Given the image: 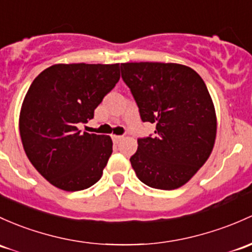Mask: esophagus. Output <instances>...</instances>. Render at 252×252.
<instances>
[{"instance_id":"esophagus-1","label":"esophagus","mask_w":252,"mask_h":252,"mask_svg":"<svg viewBox=\"0 0 252 252\" xmlns=\"http://www.w3.org/2000/svg\"><path fill=\"white\" fill-rule=\"evenodd\" d=\"M122 139H123V136H122V135H112V140L115 144H118Z\"/></svg>"}]
</instances>
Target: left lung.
<instances>
[{
    "instance_id": "obj_1",
    "label": "left lung",
    "mask_w": 252,
    "mask_h": 252,
    "mask_svg": "<svg viewBox=\"0 0 252 252\" xmlns=\"http://www.w3.org/2000/svg\"><path fill=\"white\" fill-rule=\"evenodd\" d=\"M142 122L155 135L137 139L130 163L141 182L170 190L189 182L208 160L216 139V113L205 83L174 63H121Z\"/></svg>"
}]
</instances>
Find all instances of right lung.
Segmentation results:
<instances>
[{"mask_svg": "<svg viewBox=\"0 0 252 252\" xmlns=\"http://www.w3.org/2000/svg\"><path fill=\"white\" fill-rule=\"evenodd\" d=\"M119 77V63H57L31 83L20 110L21 142L31 164L53 186L75 192L102 176L112 140L82 134L77 124L94 117Z\"/></svg>", "mask_w": 252, "mask_h": 252, "instance_id": "add662e5", "label": "right lung"}]
</instances>
